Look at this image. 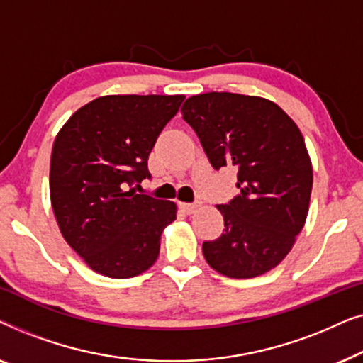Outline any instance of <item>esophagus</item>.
I'll list each match as a JSON object with an SVG mask.
<instances>
[{"mask_svg":"<svg viewBox=\"0 0 363 363\" xmlns=\"http://www.w3.org/2000/svg\"><path fill=\"white\" fill-rule=\"evenodd\" d=\"M180 208L183 213L191 215V213H195L198 210V203H180Z\"/></svg>","mask_w":363,"mask_h":363,"instance_id":"esophagus-1","label":"esophagus"}]
</instances>
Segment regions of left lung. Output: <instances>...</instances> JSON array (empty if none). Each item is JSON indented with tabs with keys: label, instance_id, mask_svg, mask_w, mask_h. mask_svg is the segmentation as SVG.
<instances>
[{
	"label": "left lung",
	"instance_id": "1",
	"mask_svg": "<svg viewBox=\"0 0 363 363\" xmlns=\"http://www.w3.org/2000/svg\"><path fill=\"white\" fill-rule=\"evenodd\" d=\"M182 113L215 170L238 168L240 193L218 205L225 230L203 242L206 262L235 279L264 274L291 251L309 211L312 165L304 137L262 97L200 94L186 99Z\"/></svg>",
	"mask_w": 363,
	"mask_h": 363
}]
</instances>
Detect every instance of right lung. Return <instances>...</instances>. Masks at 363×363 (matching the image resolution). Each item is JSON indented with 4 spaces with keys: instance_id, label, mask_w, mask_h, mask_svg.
I'll list each match as a JSON object with an SVG mask.
<instances>
[{
    "instance_id": "right-lung-1",
    "label": "right lung",
    "mask_w": 363,
    "mask_h": 363,
    "mask_svg": "<svg viewBox=\"0 0 363 363\" xmlns=\"http://www.w3.org/2000/svg\"><path fill=\"white\" fill-rule=\"evenodd\" d=\"M185 96H104L79 108L54 140L49 191L69 246L102 276L147 271L160 252L173 201L135 193L148 155Z\"/></svg>"
}]
</instances>
